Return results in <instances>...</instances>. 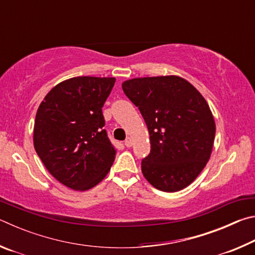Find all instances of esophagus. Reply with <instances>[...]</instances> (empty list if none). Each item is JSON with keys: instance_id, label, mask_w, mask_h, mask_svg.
I'll return each mask as SVG.
<instances>
[{"instance_id": "1", "label": "esophagus", "mask_w": 255, "mask_h": 255, "mask_svg": "<svg viewBox=\"0 0 255 255\" xmlns=\"http://www.w3.org/2000/svg\"><path fill=\"white\" fill-rule=\"evenodd\" d=\"M125 145H126V146H127V147H130V146L132 145V139H131V138H130V137H128V138H127V139H126V140H125Z\"/></svg>"}]
</instances>
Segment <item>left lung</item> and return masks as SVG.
I'll list each match as a JSON object with an SVG mask.
<instances>
[{
    "mask_svg": "<svg viewBox=\"0 0 255 255\" xmlns=\"http://www.w3.org/2000/svg\"><path fill=\"white\" fill-rule=\"evenodd\" d=\"M123 90L148 128L150 153L141 161L145 179L161 191L192 183L209 161L216 126L208 103L182 77L125 81Z\"/></svg>",
    "mask_w": 255,
    "mask_h": 255,
    "instance_id": "obj_1",
    "label": "left lung"
}]
</instances>
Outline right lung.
<instances>
[{"mask_svg":"<svg viewBox=\"0 0 255 255\" xmlns=\"http://www.w3.org/2000/svg\"><path fill=\"white\" fill-rule=\"evenodd\" d=\"M115 77L79 76L53 88L38 108L33 145L49 173L73 190L105 179L116 157L102 107Z\"/></svg>","mask_w":255,"mask_h":255,"instance_id":"right-lung-1","label":"right lung"}]
</instances>
